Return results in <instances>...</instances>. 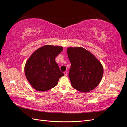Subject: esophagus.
<instances>
[{"instance_id":"1","label":"esophagus","mask_w":127,"mask_h":127,"mask_svg":"<svg viewBox=\"0 0 127 127\" xmlns=\"http://www.w3.org/2000/svg\"><path fill=\"white\" fill-rule=\"evenodd\" d=\"M67 74H68V72L67 71H64V75L65 76H67Z\"/></svg>"}]
</instances>
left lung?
<instances>
[{"label": "left lung", "instance_id": "8db88e82", "mask_svg": "<svg viewBox=\"0 0 127 127\" xmlns=\"http://www.w3.org/2000/svg\"><path fill=\"white\" fill-rule=\"evenodd\" d=\"M71 67L69 73L71 84L82 93L94 90L103 75V67L91 52L82 47H69L67 50Z\"/></svg>", "mask_w": 127, "mask_h": 127}]
</instances>
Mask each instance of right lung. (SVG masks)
<instances>
[{
    "label": "right lung",
    "instance_id": "add662e5",
    "mask_svg": "<svg viewBox=\"0 0 127 127\" xmlns=\"http://www.w3.org/2000/svg\"><path fill=\"white\" fill-rule=\"evenodd\" d=\"M60 46L45 45L34 51L27 60L24 72L34 89L44 92L56 86L64 76L56 62V57L63 51Z\"/></svg>",
    "mask_w": 127,
    "mask_h": 127
}]
</instances>
